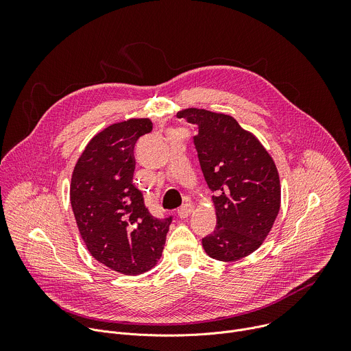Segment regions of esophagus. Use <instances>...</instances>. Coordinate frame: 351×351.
<instances>
[{"label":"esophagus","instance_id":"34e87169","mask_svg":"<svg viewBox=\"0 0 351 351\" xmlns=\"http://www.w3.org/2000/svg\"><path fill=\"white\" fill-rule=\"evenodd\" d=\"M193 210H194V207L189 203V204H183L179 210H178V215L180 217V218H187L191 213H193Z\"/></svg>","mask_w":351,"mask_h":351}]
</instances>
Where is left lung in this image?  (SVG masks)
<instances>
[{
	"label": "left lung",
	"instance_id": "1",
	"mask_svg": "<svg viewBox=\"0 0 351 351\" xmlns=\"http://www.w3.org/2000/svg\"><path fill=\"white\" fill-rule=\"evenodd\" d=\"M198 128L193 137L199 167L211 191L215 230L203 239L206 253L236 261L254 253L268 236L280 208L276 165L258 138L234 118L207 110L178 112Z\"/></svg>",
	"mask_w": 351,
	"mask_h": 351
}]
</instances>
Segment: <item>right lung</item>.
Here are the masks:
<instances>
[{
	"instance_id": "obj_1",
	"label": "right lung",
	"mask_w": 351,
	"mask_h": 351,
	"mask_svg": "<svg viewBox=\"0 0 351 351\" xmlns=\"http://www.w3.org/2000/svg\"><path fill=\"white\" fill-rule=\"evenodd\" d=\"M152 130L148 118L106 128L88 141L72 173L71 204L87 250L123 275L156 267L172 222L149 214L133 184L134 144Z\"/></svg>"
}]
</instances>
